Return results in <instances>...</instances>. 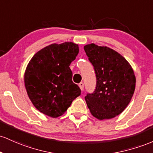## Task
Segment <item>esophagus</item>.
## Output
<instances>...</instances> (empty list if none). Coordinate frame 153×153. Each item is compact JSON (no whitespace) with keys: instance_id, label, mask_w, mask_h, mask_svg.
Here are the masks:
<instances>
[{"instance_id":"obj_1","label":"esophagus","mask_w":153,"mask_h":153,"mask_svg":"<svg viewBox=\"0 0 153 153\" xmlns=\"http://www.w3.org/2000/svg\"><path fill=\"white\" fill-rule=\"evenodd\" d=\"M79 87H80L81 90H84V83L83 82H80V83L79 84Z\"/></svg>"}]
</instances>
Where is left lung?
Returning a JSON list of instances; mask_svg holds the SVG:
<instances>
[{
	"instance_id": "1",
	"label": "left lung",
	"mask_w": 153,
	"mask_h": 153,
	"mask_svg": "<svg viewBox=\"0 0 153 153\" xmlns=\"http://www.w3.org/2000/svg\"><path fill=\"white\" fill-rule=\"evenodd\" d=\"M84 49L96 76L95 91L85 97L87 107L99 120L116 117L126 108L134 92L136 78L131 65L108 47L92 43Z\"/></svg>"
}]
</instances>
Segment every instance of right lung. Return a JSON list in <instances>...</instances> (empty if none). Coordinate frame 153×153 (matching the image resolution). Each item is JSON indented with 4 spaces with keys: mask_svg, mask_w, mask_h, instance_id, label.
<instances>
[{
    "mask_svg": "<svg viewBox=\"0 0 153 153\" xmlns=\"http://www.w3.org/2000/svg\"><path fill=\"white\" fill-rule=\"evenodd\" d=\"M78 53V45L67 42L50 45L30 60L25 74V87L41 113L52 118L62 116L81 95L79 87L72 82L69 67Z\"/></svg>",
    "mask_w": 153,
    "mask_h": 153,
    "instance_id": "right-lung-1",
    "label": "right lung"
}]
</instances>
